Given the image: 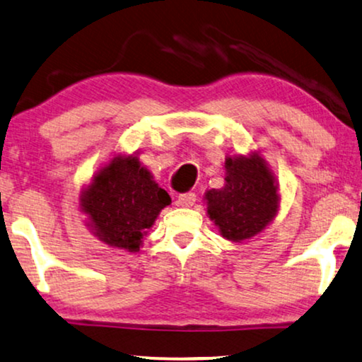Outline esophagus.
<instances>
[{"instance_id":"34e87169","label":"esophagus","mask_w":362,"mask_h":362,"mask_svg":"<svg viewBox=\"0 0 362 362\" xmlns=\"http://www.w3.org/2000/svg\"><path fill=\"white\" fill-rule=\"evenodd\" d=\"M197 200V195L193 192H185V193H180L179 198H177V203H179L180 206H192L193 203Z\"/></svg>"}]
</instances>
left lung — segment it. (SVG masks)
Returning <instances> with one entry per match:
<instances>
[{
  "label": "left lung",
  "instance_id": "obj_1",
  "mask_svg": "<svg viewBox=\"0 0 362 362\" xmlns=\"http://www.w3.org/2000/svg\"><path fill=\"white\" fill-rule=\"evenodd\" d=\"M226 183L205 193L208 215L230 241H243L261 233L279 206L277 185L262 157L226 159Z\"/></svg>",
  "mask_w": 362,
  "mask_h": 362
}]
</instances>
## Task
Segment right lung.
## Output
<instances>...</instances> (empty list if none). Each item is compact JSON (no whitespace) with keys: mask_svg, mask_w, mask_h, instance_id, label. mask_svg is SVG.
I'll return each instance as SVG.
<instances>
[{"mask_svg":"<svg viewBox=\"0 0 362 362\" xmlns=\"http://www.w3.org/2000/svg\"><path fill=\"white\" fill-rule=\"evenodd\" d=\"M170 197L152 180L137 157H115L80 198L81 210L101 241L113 247L137 251L147 228Z\"/></svg>","mask_w":362,"mask_h":362,"instance_id":"1","label":"right lung"}]
</instances>
